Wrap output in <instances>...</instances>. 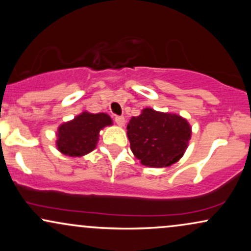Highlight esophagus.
<instances>
[{"mask_svg": "<svg viewBox=\"0 0 251 251\" xmlns=\"http://www.w3.org/2000/svg\"><path fill=\"white\" fill-rule=\"evenodd\" d=\"M114 122H116L119 126H123L125 124V118L123 116H116L114 117Z\"/></svg>", "mask_w": 251, "mask_h": 251, "instance_id": "esophagus-1", "label": "esophagus"}]
</instances>
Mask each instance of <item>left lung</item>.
I'll return each mask as SVG.
<instances>
[{
	"instance_id": "obj_1",
	"label": "left lung",
	"mask_w": 251,
	"mask_h": 251,
	"mask_svg": "<svg viewBox=\"0 0 251 251\" xmlns=\"http://www.w3.org/2000/svg\"><path fill=\"white\" fill-rule=\"evenodd\" d=\"M131 150L140 163L164 168L178 162L191 138V127L177 114L162 113L152 108L132 117L127 125Z\"/></svg>"
}]
</instances>
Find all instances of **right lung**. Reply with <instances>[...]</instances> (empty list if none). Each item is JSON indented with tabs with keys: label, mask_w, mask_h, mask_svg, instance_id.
Segmentation results:
<instances>
[{
	"label": "right lung",
	"mask_w": 251,
	"mask_h": 251,
	"mask_svg": "<svg viewBox=\"0 0 251 251\" xmlns=\"http://www.w3.org/2000/svg\"><path fill=\"white\" fill-rule=\"evenodd\" d=\"M111 124L112 120L107 114L83 112L72 122L60 126L57 131V149L71 157L87 154L96 149L100 129Z\"/></svg>",
	"instance_id": "add662e5"
}]
</instances>
